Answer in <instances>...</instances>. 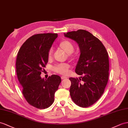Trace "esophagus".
<instances>
[{"instance_id": "34e87169", "label": "esophagus", "mask_w": 128, "mask_h": 128, "mask_svg": "<svg viewBox=\"0 0 128 128\" xmlns=\"http://www.w3.org/2000/svg\"><path fill=\"white\" fill-rule=\"evenodd\" d=\"M61 79H67V77H66V76H61Z\"/></svg>"}]
</instances>
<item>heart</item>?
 <instances>
[{
	"label": "heart",
	"mask_w": 128,
	"mask_h": 128,
	"mask_svg": "<svg viewBox=\"0 0 128 128\" xmlns=\"http://www.w3.org/2000/svg\"><path fill=\"white\" fill-rule=\"evenodd\" d=\"M59 47L64 52L69 58H73L74 57V55H73L72 52L74 50V46L72 43L68 40H64L62 41L60 44H59ZM52 54V50L51 49L50 50L48 53V57L49 58H51ZM70 66L69 64H66V63H62L60 64H58L56 66H55L54 67V70L56 72L62 74H66L67 73L68 68H69Z\"/></svg>",
	"instance_id": "heart-1"
}]
</instances>
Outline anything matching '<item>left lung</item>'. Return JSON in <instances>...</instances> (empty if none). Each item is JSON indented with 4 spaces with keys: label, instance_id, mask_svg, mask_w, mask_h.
Instances as JSON below:
<instances>
[{
    "label": "left lung",
    "instance_id": "8db88e82",
    "mask_svg": "<svg viewBox=\"0 0 128 128\" xmlns=\"http://www.w3.org/2000/svg\"><path fill=\"white\" fill-rule=\"evenodd\" d=\"M64 36L76 42L80 51L75 71L82 76L79 80L69 78L70 96L79 106L89 107L100 98L108 83V53L100 40L88 31L80 29L64 33Z\"/></svg>",
    "mask_w": 128,
    "mask_h": 128
}]
</instances>
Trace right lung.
<instances>
[{"mask_svg": "<svg viewBox=\"0 0 128 128\" xmlns=\"http://www.w3.org/2000/svg\"><path fill=\"white\" fill-rule=\"evenodd\" d=\"M57 34H39L28 38L21 46L16 60L18 80L23 86L26 101L37 108H46L53 103L61 77L52 75L47 79L40 76L48 61V53Z\"/></svg>", "mask_w": 128, "mask_h": 128, "instance_id": "add662e5", "label": "right lung"}]
</instances>
